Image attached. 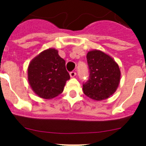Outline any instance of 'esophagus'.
Segmentation results:
<instances>
[{
  "instance_id": "1",
  "label": "esophagus",
  "mask_w": 146,
  "mask_h": 146,
  "mask_svg": "<svg viewBox=\"0 0 146 146\" xmlns=\"http://www.w3.org/2000/svg\"><path fill=\"white\" fill-rule=\"evenodd\" d=\"M70 76L71 78H74L76 76V72H70Z\"/></svg>"
}]
</instances>
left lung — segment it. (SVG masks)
I'll return each instance as SVG.
<instances>
[{"label": "left lung", "mask_w": 146, "mask_h": 146, "mask_svg": "<svg viewBox=\"0 0 146 146\" xmlns=\"http://www.w3.org/2000/svg\"><path fill=\"white\" fill-rule=\"evenodd\" d=\"M86 60L90 76L83 84L84 93L95 101L107 99L115 92L120 82L119 66L113 59L101 50L89 51Z\"/></svg>", "instance_id": "obj_1"}]
</instances>
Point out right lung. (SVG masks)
I'll use <instances>...</instances> for the list:
<instances>
[{
  "instance_id": "right-lung-1",
  "label": "right lung",
  "mask_w": 146,
  "mask_h": 146,
  "mask_svg": "<svg viewBox=\"0 0 146 146\" xmlns=\"http://www.w3.org/2000/svg\"><path fill=\"white\" fill-rule=\"evenodd\" d=\"M27 75L33 92L44 99H50L62 93L66 81L70 79L66 61L54 48L44 50L31 60Z\"/></svg>"
}]
</instances>
